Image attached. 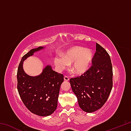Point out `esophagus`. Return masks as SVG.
Here are the masks:
<instances>
[{
    "instance_id": "esophagus-1",
    "label": "esophagus",
    "mask_w": 131,
    "mask_h": 131,
    "mask_svg": "<svg viewBox=\"0 0 131 131\" xmlns=\"http://www.w3.org/2000/svg\"><path fill=\"white\" fill-rule=\"evenodd\" d=\"M64 80L65 81H69V78L68 76H64Z\"/></svg>"
}]
</instances>
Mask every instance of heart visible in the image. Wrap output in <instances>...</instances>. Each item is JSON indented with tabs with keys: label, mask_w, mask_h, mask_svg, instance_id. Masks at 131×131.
Wrapping results in <instances>:
<instances>
[{
	"label": "heart",
	"mask_w": 131,
	"mask_h": 131,
	"mask_svg": "<svg viewBox=\"0 0 131 131\" xmlns=\"http://www.w3.org/2000/svg\"><path fill=\"white\" fill-rule=\"evenodd\" d=\"M91 50L80 47H74L68 50L62 57L54 58V64L58 70L62 71L72 63V69L76 74H83L89 69L92 60Z\"/></svg>",
	"instance_id": "obj_1"
}]
</instances>
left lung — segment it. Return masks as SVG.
<instances>
[{
  "label": "left lung",
  "mask_w": 131,
  "mask_h": 131,
  "mask_svg": "<svg viewBox=\"0 0 131 131\" xmlns=\"http://www.w3.org/2000/svg\"><path fill=\"white\" fill-rule=\"evenodd\" d=\"M92 65L80 77L70 79L80 107L87 113L99 109L107 101L113 87V69L109 55L96 43Z\"/></svg>",
  "instance_id": "1"
}]
</instances>
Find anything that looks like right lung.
Returning a JSON list of instances; mask_svg holds the SVG:
<instances>
[{
    "instance_id": "1",
    "label": "right lung",
    "mask_w": 131,
    "mask_h": 131,
    "mask_svg": "<svg viewBox=\"0 0 131 131\" xmlns=\"http://www.w3.org/2000/svg\"><path fill=\"white\" fill-rule=\"evenodd\" d=\"M44 47L30 50L22 58L17 71V89L24 105L32 113L48 116L56 110L63 74L52 69L48 65L38 76H30L23 69L24 61Z\"/></svg>"
}]
</instances>
